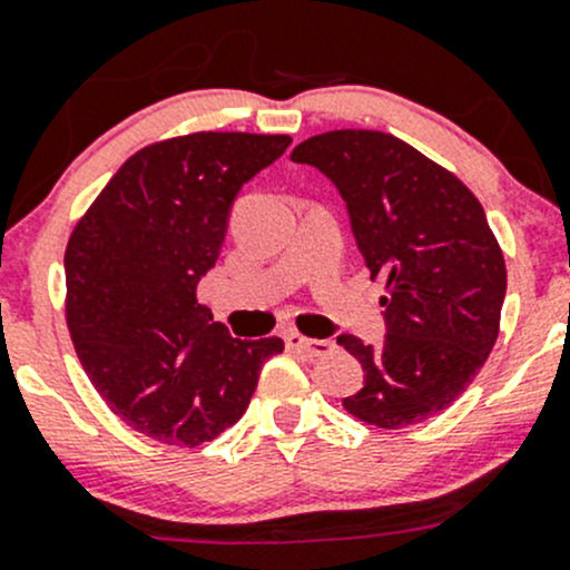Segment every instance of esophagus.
<instances>
[{"mask_svg":"<svg viewBox=\"0 0 570 570\" xmlns=\"http://www.w3.org/2000/svg\"><path fill=\"white\" fill-rule=\"evenodd\" d=\"M286 347L297 350V353L308 355V358H322V355L333 353L336 344L327 342V338H306L301 333H286Z\"/></svg>","mask_w":570,"mask_h":570,"instance_id":"obj_1","label":"esophagus"}]
</instances>
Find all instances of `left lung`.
Here are the masks:
<instances>
[{"mask_svg": "<svg viewBox=\"0 0 570 570\" xmlns=\"http://www.w3.org/2000/svg\"><path fill=\"white\" fill-rule=\"evenodd\" d=\"M292 163L336 184L372 281L386 278L383 347L338 336L366 372L342 405L386 430L435 416L469 389L499 336L508 269L485 209L455 174L386 131H325Z\"/></svg>", "mask_w": 570, "mask_h": 570, "instance_id": "left-lung-1", "label": "left lung"}]
</instances>
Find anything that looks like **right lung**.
<instances>
[{
  "instance_id": "right-lung-1",
  "label": "right lung",
  "mask_w": 570,
  "mask_h": 570,
  "mask_svg": "<svg viewBox=\"0 0 570 570\" xmlns=\"http://www.w3.org/2000/svg\"><path fill=\"white\" fill-rule=\"evenodd\" d=\"M289 135L195 131L131 154L66 248V320L79 364L115 416L170 446L232 428L284 342L234 338L195 297L234 198Z\"/></svg>"
}]
</instances>
